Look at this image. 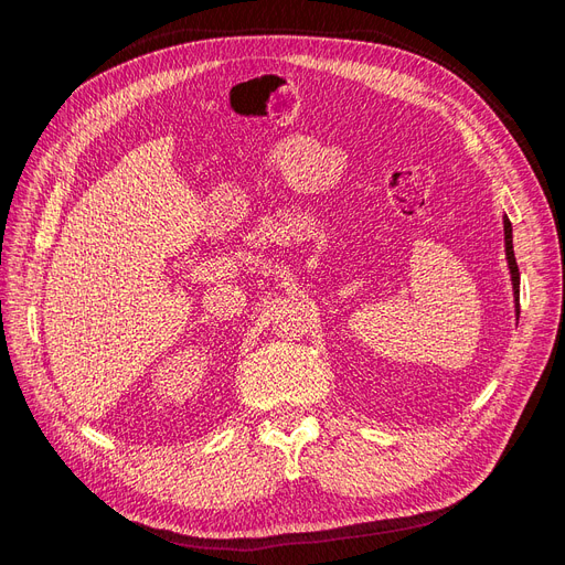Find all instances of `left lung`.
<instances>
[{
	"mask_svg": "<svg viewBox=\"0 0 565 565\" xmlns=\"http://www.w3.org/2000/svg\"><path fill=\"white\" fill-rule=\"evenodd\" d=\"M504 245H507V262H509V270H511V285H514L516 313H521V303H519L521 276H519V266H516V256H514V241H511V224H509V218H504Z\"/></svg>",
	"mask_w": 565,
	"mask_h": 565,
	"instance_id": "left-lung-1",
	"label": "left lung"
}]
</instances>
